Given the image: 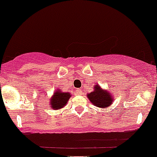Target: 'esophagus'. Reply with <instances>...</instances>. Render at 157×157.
I'll list each match as a JSON object with an SVG mask.
<instances>
[{
    "label": "esophagus",
    "mask_w": 157,
    "mask_h": 157,
    "mask_svg": "<svg viewBox=\"0 0 157 157\" xmlns=\"http://www.w3.org/2000/svg\"><path fill=\"white\" fill-rule=\"evenodd\" d=\"M76 92H77L78 95H82V92L81 89H77V90H76Z\"/></svg>",
    "instance_id": "obj_1"
}]
</instances>
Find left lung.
Listing matches in <instances>:
<instances>
[{
  "instance_id": "8db88e82",
  "label": "left lung",
  "mask_w": 157,
  "mask_h": 157,
  "mask_svg": "<svg viewBox=\"0 0 157 157\" xmlns=\"http://www.w3.org/2000/svg\"><path fill=\"white\" fill-rule=\"evenodd\" d=\"M92 92L87 94V97L95 106L99 108H107L113 102V95L108 90L103 89L98 84L95 85V87Z\"/></svg>"
}]
</instances>
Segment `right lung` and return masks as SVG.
<instances>
[{
    "mask_svg": "<svg viewBox=\"0 0 157 157\" xmlns=\"http://www.w3.org/2000/svg\"><path fill=\"white\" fill-rule=\"evenodd\" d=\"M71 94L69 92H62L61 89L55 90L53 95L50 98V108L54 110H58L62 109L66 105L68 99L71 97Z\"/></svg>",
    "mask_w": 157,
    "mask_h": 157,
    "instance_id": "right-lung-1",
    "label": "right lung"
}]
</instances>
